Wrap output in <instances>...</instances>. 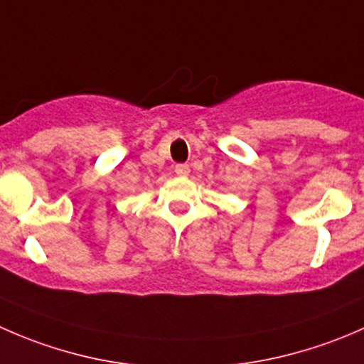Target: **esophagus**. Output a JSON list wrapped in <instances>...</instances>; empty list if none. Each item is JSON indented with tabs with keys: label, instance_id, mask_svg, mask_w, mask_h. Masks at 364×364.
Masks as SVG:
<instances>
[{
	"label": "esophagus",
	"instance_id": "obj_1",
	"mask_svg": "<svg viewBox=\"0 0 364 364\" xmlns=\"http://www.w3.org/2000/svg\"><path fill=\"white\" fill-rule=\"evenodd\" d=\"M174 172L178 176H181V178H186V176L190 174V167L186 164H178V165H176Z\"/></svg>",
	"mask_w": 364,
	"mask_h": 364
}]
</instances>
